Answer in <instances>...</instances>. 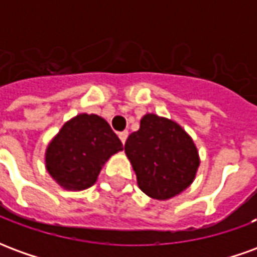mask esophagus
<instances>
[{
    "label": "esophagus",
    "mask_w": 257,
    "mask_h": 257,
    "mask_svg": "<svg viewBox=\"0 0 257 257\" xmlns=\"http://www.w3.org/2000/svg\"><path fill=\"white\" fill-rule=\"evenodd\" d=\"M118 136H119V140L122 142V145H125V142H126V139H128V132H126V131L119 132V134H118Z\"/></svg>",
    "instance_id": "esophagus-1"
}]
</instances>
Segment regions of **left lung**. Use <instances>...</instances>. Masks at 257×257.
Masks as SVG:
<instances>
[{"label":"left lung","mask_w":257,"mask_h":257,"mask_svg":"<svg viewBox=\"0 0 257 257\" xmlns=\"http://www.w3.org/2000/svg\"><path fill=\"white\" fill-rule=\"evenodd\" d=\"M139 189L151 198L165 201L193 183L199 167L197 146L178 122L146 114L140 128L125 143Z\"/></svg>","instance_id":"1"}]
</instances>
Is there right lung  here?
Masks as SVG:
<instances>
[{
    "label": "right lung",
    "instance_id": "1",
    "mask_svg": "<svg viewBox=\"0 0 257 257\" xmlns=\"http://www.w3.org/2000/svg\"><path fill=\"white\" fill-rule=\"evenodd\" d=\"M122 143L104 118L78 114L55 135L45 151V168L56 183L70 191L89 189L108 158Z\"/></svg>",
    "mask_w": 257,
    "mask_h": 257
}]
</instances>
